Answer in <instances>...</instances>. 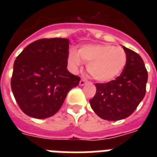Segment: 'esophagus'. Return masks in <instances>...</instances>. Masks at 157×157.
I'll return each instance as SVG.
<instances>
[{"label": "esophagus", "mask_w": 157, "mask_h": 157, "mask_svg": "<svg viewBox=\"0 0 157 157\" xmlns=\"http://www.w3.org/2000/svg\"><path fill=\"white\" fill-rule=\"evenodd\" d=\"M87 82H88V81H86V80H85V79H81V81H80V86H85V85H86Z\"/></svg>", "instance_id": "esophagus-1"}]
</instances>
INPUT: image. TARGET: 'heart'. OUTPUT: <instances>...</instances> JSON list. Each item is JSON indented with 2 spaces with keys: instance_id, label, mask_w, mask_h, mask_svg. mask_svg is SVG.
I'll list each match as a JSON object with an SVG mask.
<instances>
[{
  "instance_id": "1",
  "label": "heart",
  "mask_w": 157,
  "mask_h": 157,
  "mask_svg": "<svg viewBox=\"0 0 157 157\" xmlns=\"http://www.w3.org/2000/svg\"><path fill=\"white\" fill-rule=\"evenodd\" d=\"M81 60L87 65L89 74L99 82H109L117 78L125 68L126 53L122 48L112 45H85L78 52L71 51L68 62L74 68L81 66Z\"/></svg>"
}]
</instances>
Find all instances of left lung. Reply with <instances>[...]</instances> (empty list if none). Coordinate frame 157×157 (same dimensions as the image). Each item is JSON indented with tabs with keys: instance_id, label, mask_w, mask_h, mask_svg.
<instances>
[{
	"instance_id": "left-lung-1",
	"label": "left lung",
	"mask_w": 157,
	"mask_h": 157,
	"mask_svg": "<svg viewBox=\"0 0 157 157\" xmlns=\"http://www.w3.org/2000/svg\"><path fill=\"white\" fill-rule=\"evenodd\" d=\"M127 55L125 68L116 80L95 84L96 94L90 100L94 112L107 121H119L135 111L146 93L147 71L140 55L122 46Z\"/></svg>"
}]
</instances>
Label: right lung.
Masks as SVG:
<instances>
[{
    "mask_svg": "<svg viewBox=\"0 0 157 157\" xmlns=\"http://www.w3.org/2000/svg\"><path fill=\"white\" fill-rule=\"evenodd\" d=\"M69 40L40 39L16 58L11 78L15 100L26 115L36 119L52 117L81 78L69 72Z\"/></svg>",
    "mask_w": 157,
    "mask_h": 157,
    "instance_id": "obj_1",
    "label": "right lung"
}]
</instances>
